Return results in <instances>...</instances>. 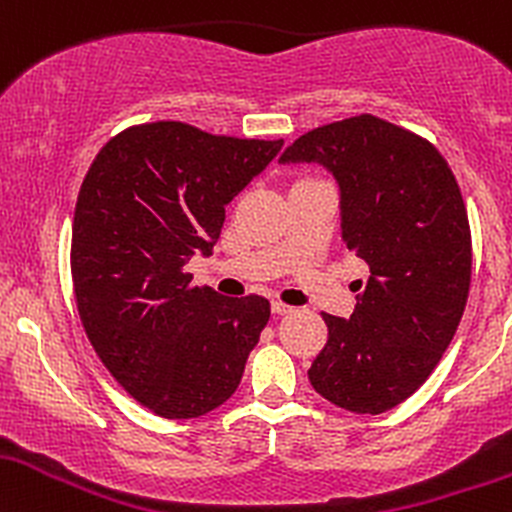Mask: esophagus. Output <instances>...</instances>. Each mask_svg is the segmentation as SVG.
<instances>
[{"instance_id": "1", "label": "esophagus", "mask_w": 512, "mask_h": 512, "mask_svg": "<svg viewBox=\"0 0 512 512\" xmlns=\"http://www.w3.org/2000/svg\"><path fill=\"white\" fill-rule=\"evenodd\" d=\"M271 309H273L275 317H285V314H290V312H292L290 304H283V302H278V300H275V302L271 304Z\"/></svg>"}]
</instances>
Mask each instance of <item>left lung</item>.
Here are the masks:
<instances>
[{
  "label": "left lung",
  "instance_id": "8db88e82",
  "mask_svg": "<svg viewBox=\"0 0 512 512\" xmlns=\"http://www.w3.org/2000/svg\"><path fill=\"white\" fill-rule=\"evenodd\" d=\"M280 162L329 171L343 244L370 268L350 319L324 314L309 382L346 411L394 409L440 363L467 304L472 234L455 176L430 142L375 116L307 132Z\"/></svg>",
  "mask_w": 512,
  "mask_h": 512
}]
</instances>
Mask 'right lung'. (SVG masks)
I'll list each match as a JSON object with an SVG mask.
<instances>
[{"label": "right lung", "instance_id": "right-lung-1", "mask_svg": "<svg viewBox=\"0 0 512 512\" xmlns=\"http://www.w3.org/2000/svg\"><path fill=\"white\" fill-rule=\"evenodd\" d=\"M280 149L159 120L108 140L86 171L72 222L79 317L108 372L157 416H205L237 392L271 302L193 287L186 266L212 254L225 208Z\"/></svg>", "mask_w": 512, "mask_h": 512}]
</instances>
